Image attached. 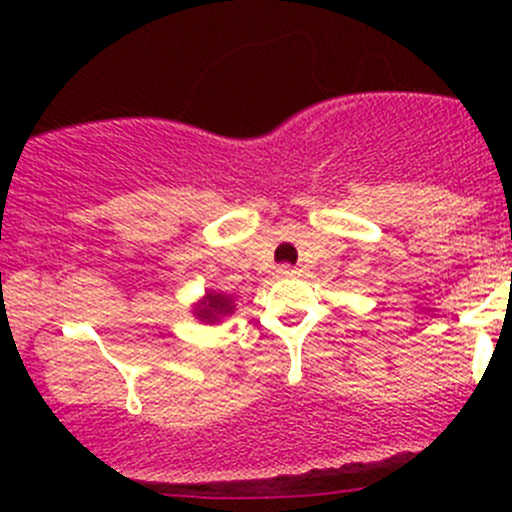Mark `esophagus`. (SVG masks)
Wrapping results in <instances>:
<instances>
[{
    "instance_id": "1",
    "label": "esophagus",
    "mask_w": 512,
    "mask_h": 512,
    "mask_svg": "<svg viewBox=\"0 0 512 512\" xmlns=\"http://www.w3.org/2000/svg\"><path fill=\"white\" fill-rule=\"evenodd\" d=\"M277 275H280V277H294V275H299V272H297V267L280 265V267H277Z\"/></svg>"
}]
</instances>
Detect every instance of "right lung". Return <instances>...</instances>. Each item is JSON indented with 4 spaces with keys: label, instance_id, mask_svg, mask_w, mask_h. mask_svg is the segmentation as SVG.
<instances>
[{
    "label": "right lung",
    "instance_id": "right-lung-1",
    "mask_svg": "<svg viewBox=\"0 0 512 512\" xmlns=\"http://www.w3.org/2000/svg\"><path fill=\"white\" fill-rule=\"evenodd\" d=\"M235 312V302H232L230 294H223V292H205V297L200 299L198 307L193 309L195 317L200 319V322H220V319L227 317V314Z\"/></svg>",
    "mask_w": 512,
    "mask_h": 512
}]
</instances>
